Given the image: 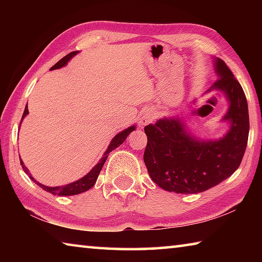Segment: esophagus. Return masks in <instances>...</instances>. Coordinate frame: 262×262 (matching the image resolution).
Wrapping results in <instances>:
<instances>
[{
  "instance_id": "1",
  "label": "esophagus",
  "mask_w": 262,
  "mask_h": 262,
  "mask_svg": "<svg viewBox=\"0 0 262 262\" xmlns=\"http://www.w3.org/2000/svg\"><path fill=\"white\" fill-rule=\"evenodd\" d=\"M152 119H154V114L145 113V114L143 115V118H142V121H143V125H144V123H149V122H151V121H152Z\"/></svg>"
}]
</instances>
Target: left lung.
I'll return each mask as SVG.
<instances>
[{"label":"left lung","instance_id":"obj_1","mask_svg":"<svg viewBox=\"0 0 262 262\" xmlns=\"http://www.w3.org/2000/svg\"><path fill=\"white\" fill-rule=\"evenodd\" d=\"M214 67L219 79L207 92L222 91L229 101L221 120L229 123L227 134L217 140H201L179 117L159 119L144 127L148 143L143 161L150 178L167 192H205L228 179L245 154L250 132L245 94L223 60L215 59Z\"/></svg>","mask_w":262,"mask_h":262}]
</instances>
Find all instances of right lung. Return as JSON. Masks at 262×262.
<instances>
[{"instance_id":"1","label":"right lung","mask_w":262,"mask_h":262,"mask_svg":"<svg viewBox=\"0 0 262 262\" xmlns=\"http://www.w3.org/2000/svg\"><path fill=\"white\" fill-rule=\"evenodd\" d=\"M77 53H78V51L72 52V53H69L68 55H66L64 57H62V59H61L59 62H56V63H55L54 66H53L52 70H53V69H59V68L64 67V66L68 63V61H69L70 59H72L73 56L76 55ZM28 114H29V110H28V107H25L24 113H23V118H21V121H23V119H24ZM20 123H21V122H20ZM135 129H136V126L133 125V126H130V127L126 128L125 130L118 133V134L113 137L112 141H111V143L108 144L107 149H106V151L104 152L103 157L100 158V161L98 162V164H96V165H95L94 167H92V170H91L90 172H89L88 174L84 176L83 178L78 179V180H76V181H74V183H70V184H68V185H64V186H56V187H50V186L42 185V184H40V183H39V181H37V180H35V179L33 178L32 174L30 173L29 168L24 165V163H23V161H21V158L19 159V161H20V165H21V167H23V170H24L25 173L30 177V179L32 180L33 183L37 184V185L39 186V187H41L43 190H46V192H50V193H52L53 195H60V196H69V195L81 194V193H83V192H86V190L90 189V188L92 187V186H94V185L96 184L97 178H98V176H99V173H100L101 168H103L104 164H105V162H106V159H107V157H108V154H110L111 151H112V150H114L115 148H118L119 145H121V144L123 143V142H125V140L127 139V136L129 135L130 133H132L133 130H135Z\"/></svg>"}]
</instances>
